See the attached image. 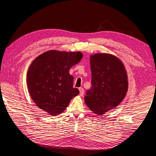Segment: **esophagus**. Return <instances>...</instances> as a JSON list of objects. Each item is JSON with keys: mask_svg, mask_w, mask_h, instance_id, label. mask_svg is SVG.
<instances>
[{"mask_svg": "<svg viewBox=\"0 0 156 156\" xmlns=\"http://www.w3.org/2000/svg\"><path fill=\"white\" fill-rule=\"evenodd\" d=\"M79 94H80V96H83V94H84V89H83L82 87H80V88H79Z\"/></svg>", "mask_w": 156, "mask_h": 156, "instance_id": "34e87169", "label": "esophagus"}]
</instances>
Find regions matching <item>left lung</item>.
<instances>
[{
    "mask_svg": "<svg viewBox=\"0 0 156 156\" xmlns=\"http://www.w3.org/2000/svg\"><path fill=\"white\" fill-rule=\"evenodd\" d=\"M92 86L84 101L93 112L102 115L119 105L127 91V73L116 56L100 53L90 56Z\"/></svg>",
    "mask_w": 156,
    "mask_h": 156,
    "instance_id": "1",
    "label": "left lung"
}]
</instances>
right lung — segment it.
Instances as JSON below:
<instances>
[{
	"label": "right lung",
	"instance_id": "1",
	"mask_svg": "<svg viewBox=\"0 0 156 156\" xmlns=\"http://www.w3.org/2000/svg\"><path fill=\"white\" fill-rule=\"evenodd\" d=\"M83 57L81 52L49 51L33 61L27 82L32 99L50 115L62 113L79 91L73 88V77L69 73Z\"/></svg>",
	"mask_w": 156,
	"mask_h": 156
}]
</instances>
